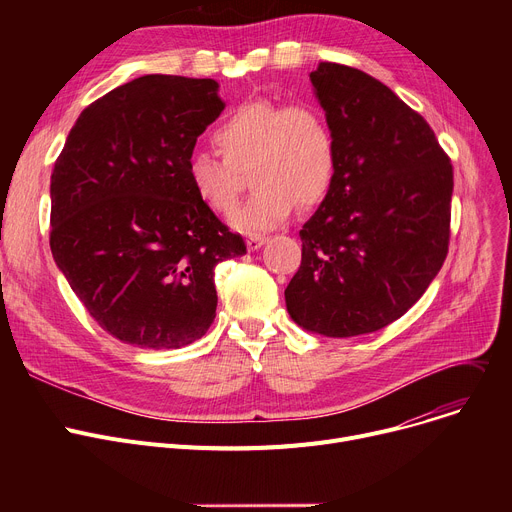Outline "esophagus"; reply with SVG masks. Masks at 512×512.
Listing matches in <instances>:
<instances>
[{"mask_svg":"<svg viewBox=\"0 0 512 512\" xmlns=\"http://www.w3.org/2000/svg\"><path fill=\"white\" fill-rule=\"evenodd\" d=\"M267 242V236H263V234H251L249 238H247V247H249V251H257V249H261L263 245Z\"/></svg>","mask_w":512,"mask_h":512,"instance_id":"obj_1","label":"esophagus"}]
</instances>
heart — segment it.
<instances>
[{"instance_id":"1","label":"heart","mask_w":512,"mask_h":512,"mask_svg":"<svg viewBox=\"0 0 512 512\" xmlns=\"http://www.w3.org/2000/svg\"><path fill=\"white\" fill-rule=\"evenodd\" d=\"M213 143L222 157L193 149L186 155V176L209 209L226 215L242 193L240 172L251 168L255 193L230 218L240 232L272 230L290 218L297 203H321L336 178V134L313 103L242 101L215 126Z\"/></svg>"}]
</instances>
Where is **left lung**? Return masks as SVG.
<instances>
[{
    "mask_svg": "<svg viewBox=\"0 0 512 512\" xmlns=\"http://www.w3.org/2000/svg\"><path fill=\"white\" fill-rule=\"evenodd\" d=\"M336 145V178L299 232L286 309L309 332L351 338L405 315L448 255L452 164L421 114L357 68L309 74Z\"/></svg>",
    "mask_w": 512,
    "mask_h": 512,
    "instance_id": "left-lung-1",
    "label": "left lung"
}]
</instances>
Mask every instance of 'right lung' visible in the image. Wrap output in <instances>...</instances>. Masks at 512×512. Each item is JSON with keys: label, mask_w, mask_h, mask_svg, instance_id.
<instances>
[{"label": "right lung", "mask_w": 512, "mask_h": 512, "mask_svg": "<svg viewBox=\"0 0 512 512\" xmlns=\"http://www.w3.org/2000/svg\"><path fill=\"white\" fill-rule=\"evenodd\" d=\"M224 110L213 78L147 74L85 107L51 172L49 247L120 342L180 348L215 319V265L247 253L191 188L186 155Z\"/></svg>", "instance_id": "right-lung-1"}]
</instances>
